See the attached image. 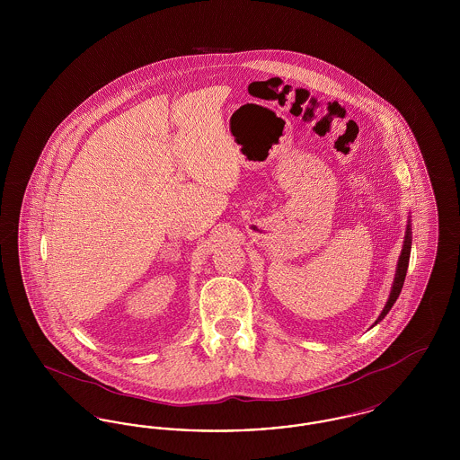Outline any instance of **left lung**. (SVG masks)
Returning a JSON list of instances; mask_svg holds the SVG:
<instances>
[{
    "label": "left lung",
    "instance_id": "8db88e82",
    "mask_svg": "<svg viewBox=\"0 0 460 460\" xmlns=\"http://www.w3.org/2000/svg\"><path fill=\"white\" fill-rule=\"evenodd\" d=\"M411 222V220H409ZM412 231H411V224H407V231H405V240H403V248H402V253H400V259L396 263V274H394V286H392V291H390V298L386 302V305L383 308V312L379 314L377 321L374 324H377L379 321L385 319V315L392 310L400 291H402V286L405 281V276H407V267H409V259H411V246H412Z\"/></svg>",
    "mask_w": 460,
    "mask_h": 460
}]
</instances>
